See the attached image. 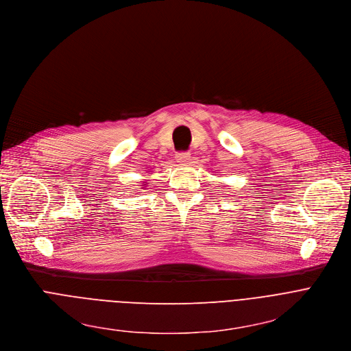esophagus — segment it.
<instances>
[{"instance_id": "34e87169", "label": "esophagus", "mask_w": 351, "mask_h": 351, "mask_svg": "<svg viewBox=\"0 0 351 351\" xmlns=\"http://www.w3.org/2000/svg\"><path fill=\"white\" fill-rule=\"evenodd\" d=\"M176 160L181 165H185L191 160V154L188 152H180V153L176 154Z\"/></svg>"}]
</instances>
